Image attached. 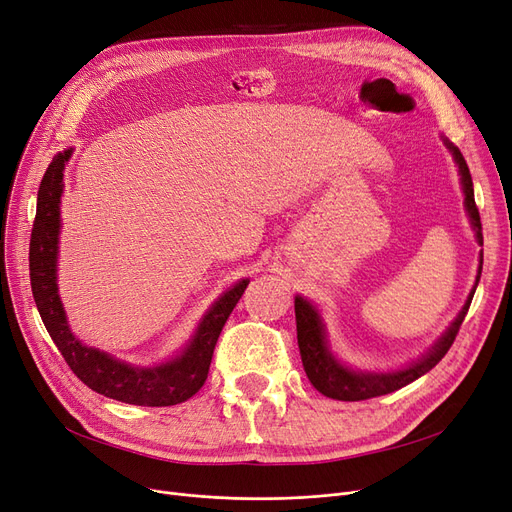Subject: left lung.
<instances>
[{
	"label": "left lung",
	"instance_id": "obj_1",
	"mask_svg": "<svg viewBox=\"0 0 512 512\" xmlns=\"http://www.w3.org/2000/svg\"><path fill=\"white\" fill-rule=\"evenodd\" d=\"M441 140L452 152L454 163L458 165V175H460V184H462V192H464V209H466V215H469L471 228L475 230V238L483 247L481 217H479V209L475 205V192H473V180H471L469 165H466L462 152L448 138L441 136ZM481 268H483V253L479 255V272H477L475 286L471 288L469 297H466L462 309L458 311V316L452 320V324L446 328V332H443V335L429 347V351L422 353L416 362H412L406 368L391 370V372H368V370L349 368L347 364H343L337 355L330 351L328 337H326V324L320 316L318 307L311 301H307L305 297L297 295L295 297L297 343H299L303 370L307 374L309 383L326 397L341 399V402H360V399H370V397L393 393L397 389L410 385L412 381L420 379L422 374H427L431 368H435L437 362L452 347L458 330H460V324L466 316V311H469V307H471L475 288L481 278Z\"/></svg>",
	"mask_w": 512,
	"mask_h": 512
}]
</instances>
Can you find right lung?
<instances>
[{
	"label": "right lung",
	"mask_w": 512,
	"mask_h": 512,
	"mask_svg": "<svg viewBox=\"0 0 512 512\" xmlns=\"http://www.w3.org/2000/svg\"><path fill=\"white\" fill-rule=\"evenodd\" d=\"M73 148L58 152L43 175L37 192V213L29 247V270L33 299L52 341L66 364L92 391L133 406H175L190 399L207 381L213 349L219 332L242 297L249 278L238 280L221 295L198 322L188 343L173 358L157 366H133L115 355L81 343L66 320L58 295V238H60V196L64 188V167Z\"/></svg>",
	"instance_id": "1"
}]
</instances>
